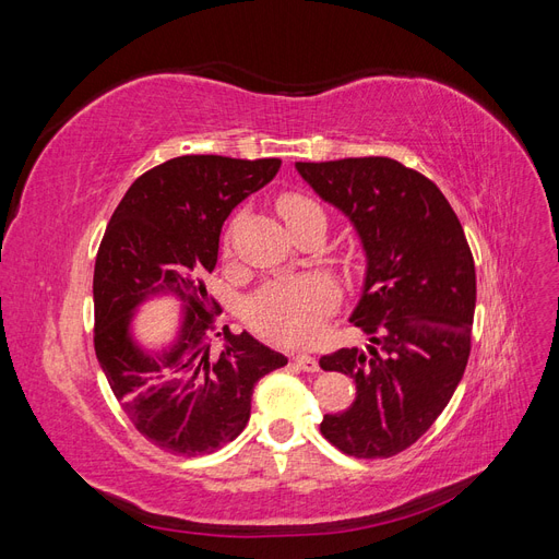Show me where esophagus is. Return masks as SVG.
Wrapping results in <instances>:
<instances>
[{
  "instance_id": "1",
  "label": "esophagus",
  "mask_w": 559,
  "mask_h": 559,
  "mask_svg": "<svg viewBox=\"0 0 559 559\" xmlns=\"http://www.w3.org/2000/svg\"><path fill=\"white\" fill-rule=\"evenodd\" d=\"M294 361L300 370H306V373H317L319 370V361L314 357H310V354H296Z\"/></svg>"
}]
</instances>
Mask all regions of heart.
<instances>
[{"instance_id": "obj_1", "label": "heart", "mask_w": 559, "mask_h": 559, "mask_svg": "<svg viewBox=\"0 0 559 559\" xmlns=\"http://www.w3.org/2000/svg\"><path fill=\"white\" fill-rule=\"evenodd\" d=\"M277 207L289 226L302 216L321 212L314 200L298 193L282 195ZM335 286L321 275L280 280L270 282L257 296L247 300L245 317L270 341L300 345L310 343L319 333L321 319L335 306Z\"/></svg>"}]
</instances>
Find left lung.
<instances>
[{"label":"left lung","mask_w":559,"mask_h":559,"mask_svg":"<svg viewBox=\"0 0 559 559\" xmlns=\"http://www.w3.org/2000/svg\"><path fill=\"white\" fill-rule=\"evenodd\" d=\"M310 189L343 212L366 257L354 326L366 349L319 359L357 384L321 436L359 460L411 448L450 403L471 352L476 265L460 218L438 186L399 160L370 156L296 163Z\"/></svg>","instance_id":"8db88e82"}]
</instances>
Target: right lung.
I'll list each match as a JSON object with an SVG mask.
<instances>
[{
    "instance_id": "right-lung-1",
    "label": "right lung",
    "mask_w": 559,
    "mask_h": 559,
    "mask_svg": "<svg viewBox=\"0 0 559 559\" xmlns=\"http://www.w3.org/2000/svg\"><path fill=\"white\" fill-rule=\"evenodd\" d=\"M282 160L179 156L134 181L118 202L95 259V354L123 413L151 443L175 454H210L249 421L251 394L286 357L242 331L216 333L202 277L218 235L240 202L273 181ZM156 297L182 312L163 348L133 335V317Z\"/></svg>"
}]
</instances>
